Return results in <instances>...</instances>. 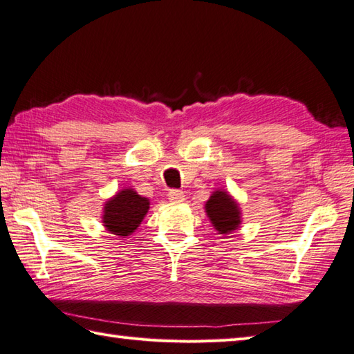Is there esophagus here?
Instances as JSON below:
<instances>
[{
    "mask_svg": "<svg viewBox=\"0 0 354 354\" xmlns=\"http://www.w3.org/2000/svg\"><path fill=\"white\" fill-rule=\"evenodd\" d=\"M185 194L183 190H170L169 192V201L170 202H184Z\"/></svg>",
    "mask_w": 354,
    "mask_h": 354,
    "instance_id": "1",
    "label": "esophagus"
}]
</instances>
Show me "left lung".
Here are the masks:
<instances>
[{"label": "left lung", "mask_w": 354, "mask_h": 354, "mask_svg": "<svg viewBox=\"0 0 354 354\" xmlns=\"http://www.w3.org/2000/svg\"><path fill=\"white\" fill-rule=\"evenodd\" d=\"M205 213L219 234L228 236L240 228L242 208L227 190L217 189L205 204Z\"/></svg>", "instance_id": "obj_1"}]
</instances>
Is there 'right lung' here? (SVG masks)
<instances>
[{
  "label": "right lung",
  "mask_w": 354,
  "mask_h": 354,
  "mask_svg": "<svg viewBox=\"0 0 354 354\" xmlns=\"http://www.w3.org/2000/svg\"><path fill=\"white\" fill-rule=\"evenodd\" d=\"M150 201L133 189H122L103 204L102 223L111 234L127 237L140 227L149 212Z\"/></svg>",
  "instance_id": "right-lung-1"
}]
</instances>
